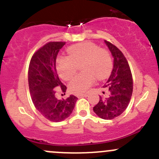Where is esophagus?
<instances>
[{
  "instance_id": "1",
  "label": "esophagus",
  "mask_w": 159,
  "mask_h": 159,
  "mask_svg": "<svg viewBox=\"0 0 159 159\" xmlns=\"http://www.w3.org/2000/svg\"><path fill=\"white\" fill-rule=\"evenodd\" d=\"M87 96H88V94H77V97H78V98H80L87 97Z\"/></svg>"
}]
</instances>
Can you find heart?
I'll use <instances>...</instances> for the list:
<instances>
[{"label":"heart","instance_id":"obj_1","mask_svg":"<svg viewBox=\"0 0 159 159\" xmlns=\"http://www.w3.org/2000/svg\"><path fill=\"white\" fill-rule=\"evenodd\" d=\"M69 56H60L56 62V68L61 78L69 81L75 75L78 66L82 73L77 75L69 83L70 91L74 94L87 92L95 82L96 76L104 79L110 75L112 69V58L109 51L100 48L92 42L75 44L68 49Z\"/></svg>","mask_w":159,"mask_h":159}]
</instances>
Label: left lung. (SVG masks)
I'll list each match as a JSON object with an SVG mask.
<instances>
[{
	"label": "left lung",
	"mask_w": 159,
	"mask_h": 159,
	"mask_svg": "<svg viewBox=\"0 0 159 159\" xmlns=\"http://www.w3.org/2000/svg\"><path fill=\"white\" fill-rule=\"evenodd\" d=\"M105 43L114 58L113 69L103 86L108 89L109 96H99L98 103L93 110L100 118L111 120L119 116L127 108L132 95L133 80L129 65L122 52L111 43L107 41Z\"/></svg>",
	"instance_id": "obj_1"
}]
</instances>
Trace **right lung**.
Instances as JSON below:
<instances>
[{
    "instance_id": "1",
    "label": "right lung",
    "mask_w": 159,
    "mask_h": 159,
    "mask_svg": "<svg viewBox=\"0 0 159 159\" xmlns=\"http://www.w3.org/2000/svg\"><path fill=\"white\" fill-rule=\"evenodd\" d=\"M65 44L62 41H51L44 44L33 54L28 68V85L34 105L44 118L54 122L68 118L78 100L72 94L62 100H58L55 96V89L64 93L67 89L56 70V58Z\"/></svg>"
}]
</instances>
